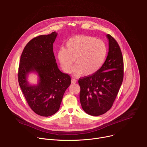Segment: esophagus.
<instances>
[{"label": "esophagus", "mask_w": 147, "mask_h": 147, "mask_svg": "<svg viewBox=\"0 0 147 147\" xmlns=\"http://www.w3.org/2000/svg\"><path fill=\"white\" fill-rule=\"evenodd\" d=\"M71 84H75V83H76L77 82V81L75 80V79H71Z\"/></svg>", "instance_id": "esophagus-1"}]
</instances>
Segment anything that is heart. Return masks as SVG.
Here are the masks:
<instances>
[{
	"label": "heart",
	"mask_w": 147,
	"mask_h": 147,
	"mask_svg": "<svg viewBox=\"0 0 147 147\" xmlns=\"http://www.w3.org/2000/svg\"><path fill=\"white\" fill-rule=\"evenodd\" d=\"M107 53V46L103 41L94 36L79 35L71 37L66 42L65 48H60L56 55L65 72L70 71L76 59L77 65L70 71V73L74 76L82 74L85 76H90L101 68Z\"/></svg>",
	"instance_id": "heart-1"
}]
</instances>
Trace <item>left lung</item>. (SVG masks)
Returning a JSON list of instances; mask_svg holds the SVG:
<instances>
[{
    "instance_id": "8db88e82",
    "label": "left lung",
    "mask_w": 147,
    "mask_h": 147,
    "mask_svg": "<svg viewBox=\"0 0 147 147\" xmlns=\"http://www.w3.org/2000/svg\"><path fill=\"white\" fill-rule=\"evenodd\" d=\"M109 52L99 70L78 80L82 109L91 116H99L112 107L123 80V59L116 40L109 34Z\"/></svg>"
}]
</instances>
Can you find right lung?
<instances>
[{"label": "right lung", "instance_id": "right-lung-1", "mask_svg": "<svg viewBox=\"0 0 147 147\" xmlns=\"http://www.w3.org/2000/svg\"><path fill=\"white\" fill-rule=\"evenodd\" d=\"M57 35L55 31L33 38L20 58V87L31 109L41 116H50L59 111L63 96L71 84L70 76L62 73L56 63L53 45ZM31 72L38 74L36 85H31L27 80Z\"/></svg>", "mask_w": 147, "mask_h": 147}]
</instances>
